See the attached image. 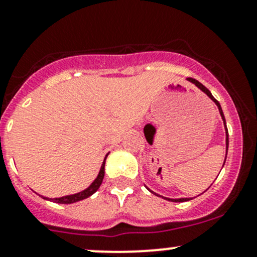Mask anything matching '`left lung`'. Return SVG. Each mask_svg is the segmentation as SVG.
<instances>
[{
    "label": "left lung",
    "mask_w": 257,
    "mask_h": 257,
    "mask_svg": "<svg viewBox=\"0 0 257 257\" xmlns=\"http://www.w3.org/2000/svg\"><path fill=\"white\" fill-rule=\"evenodd\" d=\"M188 80L189 82H191V83H194V84L196 85V87L199 88V89H201L203 90L204 93H205V94H208V97L210 98V99L212 100V102L215 103V104L217 105V108H219V112H220V115H221V119H222V121H224V125H225V133H226V152H227V147H229V133H227V128H226V120H225V116H224V113H222V109H221V105H220V103L217 102L216 99H215L214 97H212V94L211 93H210V90L208 89V88L205 87V85H203L201 84L200 82H199V80H196V79H194V78H188ZM225 160H226V157H225ZM224 164H225V162H224ZM222 167H224V165H222ZM148 190L150 191V193H154V191H152L150 190L149 188H147ZM155 194V193H154ZM158 195V194H157ZM158 196H160V195H158ZM163 198V196H162ZM164 199H167V200H169V201H175V203H183V201H188V200H190V199L189 198H180V199H170V198H164Z\"/></svg>",
    "instance_id": "left-lung-1"
}]
</instances>
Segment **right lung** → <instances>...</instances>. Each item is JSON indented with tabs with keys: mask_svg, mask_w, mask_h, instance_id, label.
<instances>
[{
	"mask_svg": "<svg viewBox=\"0 0 257 257\" xmlns=\"http://www.w3.org/2000/svg\"><path fill=\"white\" fill-rule=\"evenodd\" d=\"M107 157H108V154L105 155L104 160H103V164H102V167H100L99 173H98V177L94 179V181H93V183L90 184V185L88 186L87 189H84V190L79 191V193H77V194H72V195L62 196V198L49 199V198H45V196H42V198L46 199V200L54 201V203H57V204H73V203H77V201L83 200V199L89 198L90 195H93V194H94L95 191L99 189L100 184H102L103 178H104V165H105V159H107Z\"/></svg>",
	"mask_w": 257,
	"mask_h": 257,
	"instance_id": "add662e5",
	"label": "right lung"
}]
</instances>
